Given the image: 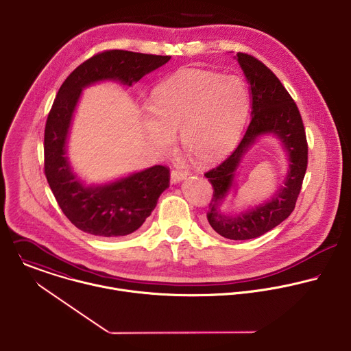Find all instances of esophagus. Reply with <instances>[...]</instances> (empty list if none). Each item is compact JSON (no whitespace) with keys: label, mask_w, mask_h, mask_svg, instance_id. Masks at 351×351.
Wrapping results in <instances>:
<instances>
[{"label":"esophagus","mask_w":351,"mask_h":351,"mask_svg":"<svg viewBox=\"0 0 351 351\" xmlns=\"http://www.w3.org/2000/svg\"><path fill=\"white\" fill-rule=\"evenodd\" d=\"M189 176V171L186 169H173L171 172V182L172 183H179L182 180H184Z\"/></svg>","instance_id":"esophagus-1"}]
</instances>
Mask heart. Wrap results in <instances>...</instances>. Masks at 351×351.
Listing matches in <instances>:
<instances>
[{
  "instance_id": "heart-1",
  "label": "heart",
  "mask_w": 351,
  "mask_h": 351,
  "mask_svg": "<svg viewBox=\"0 0 351 351\" xmlns=\"http://www.w3.org/2000/svg\"><path fill=\"white\" fill-rule=\"evenodd\" d=\"M249 90L237 75L183 69L153 91L142 131L157 153H168L179 131L183 149L199 162L224 157L235 145L249 112Z\"/></svg>"
}]
</instances>
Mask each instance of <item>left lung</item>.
Returning a JSON list of instances; mask_svg holds the SVG:
<instances>
[{"instance_id": "obj_1", "label": "left lung", "mask_w": 351, "mask_h": 351, "mask_svg": "<svg viewBox=\"0 0 351 351\" xmlns=\"http://www.w3.org/2000/svg\"><path fill=\"white\" fill-rule=\"evenodd\" d=\"M235 58L249 83L252 120L237 149L220 165L205 173L213 186L206 217L219 235L232 241H246L271 231L294 210L308 167V142L301 113L276 75L250 54L238 53ZM264 134L276 136L288 154L289 169L285 184L264 204L235 215H224L221 205L234 186V175L241 158Z\"/></svg>"}]
</instances>
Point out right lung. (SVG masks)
Listing matches in <instances>:
<instances>
[{
  "label": "right lung",
  "instance_id": "right-lung-1",
  "mask_svg": "<svg viewBox=\"0 0 351 351\" xmlns=\"http://www.w3.org/2000/svg\"><path fill=\"white\" fill-rule=\"evenodd\" d=\"M171 56L106 50L80 64L61 84L45 127V175L68 220L83 232L116 238L136 231L169 187V169L154 165L104 184H86L72 171L66 142L83 88L98 82L132 86Z\"/></svg>",
  "mask_w": 351,
  "mask_h": 351
}]
</instances>
